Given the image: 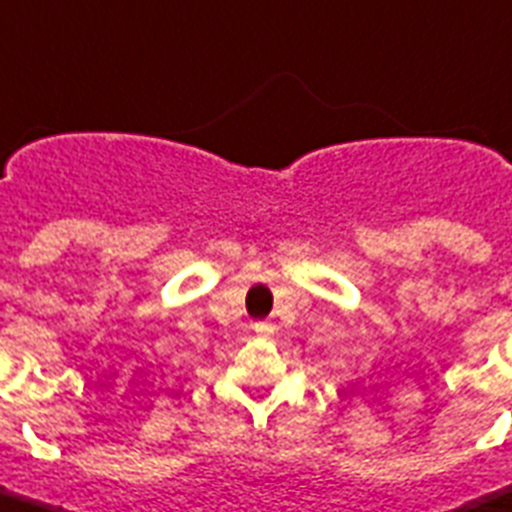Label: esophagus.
Returning a JSON list of instances; mask_svg holds the SVG:
<instances>
[{"label":"esophagus","instance_id":"1","mask_svg":"<svg viewBox=\"0 0 512 512\" xmlns=\"http://www.w3.org/2000/svg\"><path fill=\"white\" fill-rule=\"evenodd\" d=\"M272 331H275V328H272V323H267V321H260V323H255V333H257V336H262V338H270V336H272Z\"/></svg>","mask_w":512,"mask_h":512}]
</instances>
